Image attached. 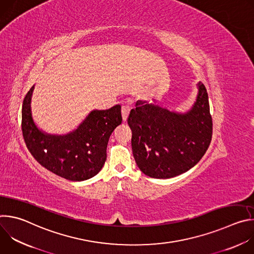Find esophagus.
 I'll return each instance as SVG.
<instances>
[{
    "label": "esophagus",
    "instance_id": "34e87169",
    "mask_svg": "<svg viewBox=\"0 0 254 254\" xmlns=\"http://www.w3.org/2000/svg\"><path fill=\"white\" fill-rule=\"evenodd\" d=\"M129 112H130V108L127 105H124L122 107V116H123V120L124 122H127V118H128V115H129Z\"/></svg>",
    "mask_w": 254,
    "mask_h": 254
}]
</instances>
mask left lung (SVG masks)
I'll use <instances>...</instances> for the list:
<instances>
[{"mask_svg":"<svg viewBox=\"0 0 254 254\" xmlns=\"http://www.w3.org/2000/svg\"><path fill=\"white\" fill-rule=\"evenodd\" d=\"M198 88L196 102L185 115L141 100L130 111L132 154L144 175L173 178L193 168L205 155L213 124L207 90L201 82Z\"/></svg>","mask_w":254,"mask_h":254,"instance_id":"8db88e82","label":"left lung"}]
</instances>
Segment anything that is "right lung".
Segmentation results:
<instances>
[{
    "label": "right lung",
    "instance_id": "1",
    "mask_svg": "<svg viewBox=\"0 0 254 254\" xmlns=\"http://www.w3.org/2000/svg\"><path fill=\"white\" fill-rule=\"evenodd\" d=\"M27 92L22 106V131L26 146L41 166L69 181L94 177L106 160L108 139L122 124L121 105L106 111H93L72 132L65 135L44 133L33 122L31 96Z\"/></svg>",
    "mask_w": 254,
    "mask_h": 254
}]
</instances>
